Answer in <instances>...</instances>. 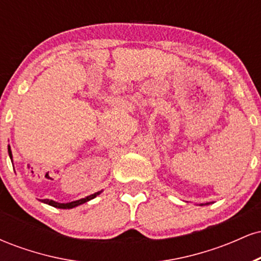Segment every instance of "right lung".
Here are the masks:
<instances>
[{
  "instance_id": "add662e5",
  "label": "right lung",
  "mask_w": 261,
  "mask_h": 261,
  "mask_svg": "<svg viewBox=\"0 0 261 261\" xmlns=\"http://www.w3.org/2000/svg\"><path fill=\"white\" fill-rule=\"evenodd\" d=\"M8 154H10V157L12 158V152H11V148L8 147ZM99 191L95 194H92V195L85 197V199H81V200H77V201H72V202H67V203H60V202H56V201H53V200H49V199H44L41 200V201L47 203V205H51L54 207H58V208H72V207H76V206L79 205H82V203H85L87 201H89V200L94 199L95 196L99 195Z\"/></svg>"
}]
</instances>
